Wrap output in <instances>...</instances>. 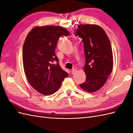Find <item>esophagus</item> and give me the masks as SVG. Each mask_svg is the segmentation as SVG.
I'll return each instance as SVG.
<instances>
[{"mask_svg": "<svg viewBox=\"0 0 133 133\" xmlns=\"http://www.w3.org/2000/svg\"><path fill=\"white\" fill-rule=\"evenodd\" d=\"M71 74H73V75L75 74L76 73V70L75 69H72L71 71Z\"/></svg>", "mask_w": 133, "mask_h": 133, "instance_id": "1", "label": "esophagus"}]
</instances>
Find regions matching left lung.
<instances>
[{"label":"left lung","mask_w":133,"mask_h":133,"mask_svg":"<svg viewBox=\"0 0 133 133\" xmlns=\"http://www.w3.org/2000/svg\"><path fill=\"white\" fill-rule=\"evenodd\" d=\"M84 43L85 82L80 84L86 91H98L112 71L113 60L111 44L102 28L95 24H79L75 32Z\"/></svg>","instance_id":"left-lung-1"}]
</instances>
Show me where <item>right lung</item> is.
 Here are the masks:
<instances>
[{"label":"right lung","mask_w":133,"mask_h":133,"mask_svg":"<svg viewBox=\"0 0 133 133\" xmlns=\"http://www.w3.org/2000/svg\"><path fill=\"white\" fill-rule=\"evenodd\" d=\"M70 33L59 26H37L28 34L23 48V63L26 77L34 89L51 95L60 87L68 74L60 67L55 49L59 38Z\"/></svg>","instance_id":"add662e5"}]
</instances>
